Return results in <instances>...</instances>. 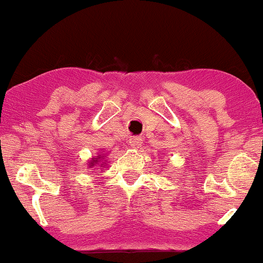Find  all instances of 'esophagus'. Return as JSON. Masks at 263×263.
<instances>
[{"instance_id": "obj_1", "label": "esophagus", "mask_w": 263, "mask_h": 263, "mask_svg": "<svg viewBox=\"0 0 263 263\" xmlns=\"http://www.w3.org/2000/svg\"><path fill=\"white\" fill-rule=\"evenodd\" d=\"M130 145L133 148H139L140 145H142V138L140 137L130 138Z\"/></svg>"}]
</instances>
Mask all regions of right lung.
Returning a JSON list of instances; mask_svg holds the SVG:
<instances>
[{
    "label": "right lung",
    "instance_id": "add662e5",
    "mask_svg": "<svg viewBox=\"0 0 263 263\" xmlns=\"http://www.w3.org/2000/svg\"><path fill=\"white\" fill-rule=\"evenodd\" d=\"M98 160H102V157H98ZM96 162H97V160H95V161H93V163H90V165H92V166H93V165H95V163H96Z\"/></svg>",
    "mask_w": 263,
    "mask_h": 263
}]
</instances>
